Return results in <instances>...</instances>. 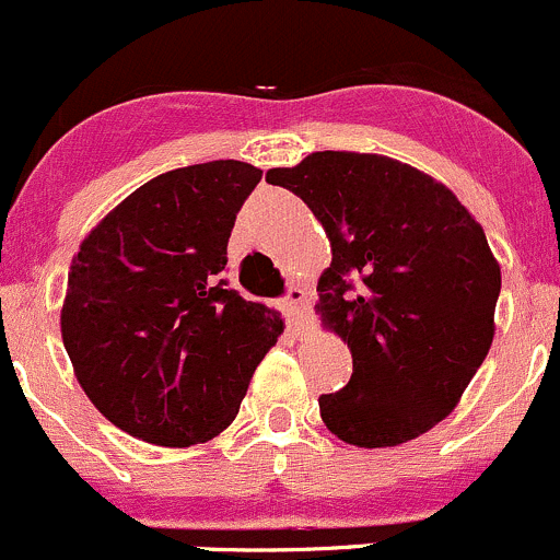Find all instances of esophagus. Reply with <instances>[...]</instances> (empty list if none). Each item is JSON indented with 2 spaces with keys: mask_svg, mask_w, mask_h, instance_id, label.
Listing matches in <instances>:
<instances>
[{
  "mask_svg": "<svg viewBox=\"0 0 560 560\" xmlns=\"http://www.w3.org/2000/svg\"><path fill=\"white\" fill-rule=\"evenodd\" d=\"M282 310L288 313V318L296 323V331H299V320L304 318V310H307V291L293 285L291 291H288V296L282 299Z\"/></svg>",
  "mask_w": 560,
  "mask_h": 560,
  "instance_id": "obj_1",
  "label": "esophagus"
}]
</instances>
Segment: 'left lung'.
<instances>
[{"label": "left lung", "instance_id": "obj_1", "mask_svg": "<svg viewBox=\"0 0 560 560\" xmlns=\"http://www.w3.org/2000/svg\"><path fill=\"white\" fill-rule=\"evenodd\" d=\"M267 180L296 194L331 242L315 313L348 342L353 374L318 399L326 429L355 447L434 429L493 342L501 269L480 223L451 188L388 155L310 153Z\"/></svg>", "mask_w": 560, "mask_h": 560}]
</instances>
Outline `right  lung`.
Returning <instances> with one entry per match:
<instances>
[{
	"instance_id": "add662e5",
	"label": "right lung",
	"mask_w": 560,
	"mask_h": 560,
	"mask_svg": "<svg viewBox=\"0 0 560 560\" xmlns=\"http://www.w3.org/2000/svg\"><path fill=\"white\" fill-rule=\"evenodd\" d=\"M258 180L232 159L164 172L80 242L61 339L91 405L137 440L188 447L221 434L282 334L275 310L218 280Z\"/></svg>"
}]
</instances>
